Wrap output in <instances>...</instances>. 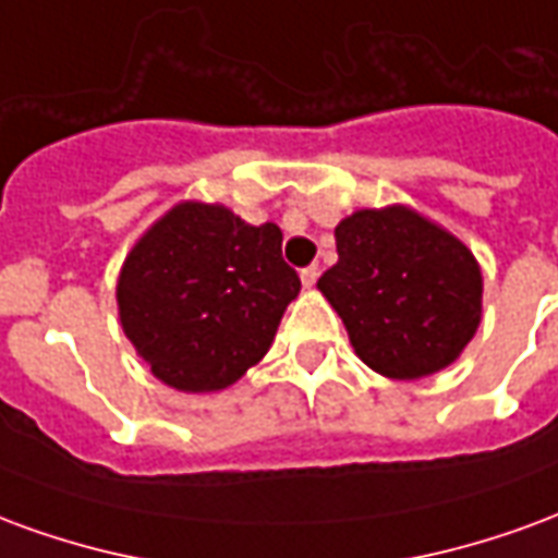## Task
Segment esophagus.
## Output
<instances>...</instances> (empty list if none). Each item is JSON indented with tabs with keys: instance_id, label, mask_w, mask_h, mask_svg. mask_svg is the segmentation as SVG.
<instances>
[{
	"instance_id": "34e87169",
	"label": "esophagus",
	"mask_w": 558,
	"mask_h": 558,
	"mask_svg": "<svg viewBox=\"0 0 558 558\" xmlns=\"http://www.w3.org/2000/svg\"><path fill=\"white\" fill-rule=\"evenodd\" d=\"M316 278H319V266H307V268H302V283H304V287H307V290H311V287H314Z\"/></svg>"
}]
</instances>
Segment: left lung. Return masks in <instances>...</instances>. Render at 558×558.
<instances>
[{"mask_svg":"<svg viewBox=\"0 0 558 558\" xmlns=\"http://www.w3.org/2000/svg\"><path fill=\"white\" fill-rule=\"evenodd\" d=\"M338 263L319 292L355 355L388 379H421L460 359L481 323L478 259L410 206L359 208L335 227Z\"/></svg>","mask_w":558,"mask_h":558,"instance_id":"8db88e82","label":"left lung"}]
</instances>
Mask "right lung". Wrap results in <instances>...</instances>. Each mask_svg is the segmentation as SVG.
Returning a JSON list of instances; mask_svg holds the SVG:
<instances>
[{
	"label": "right lung",
	"mask_w": 558,
	"mask_h": 558,
	"mask_svg": "<svg viewBox=\"0 0 558 558\" xmlns=\"http://www.w3.org/2000/svg\"><path fill=\"white\" fill-rule=\"evenodd\" d=\"M278 223L251 227L218 203H179L155 220L116 283L128 340L163 386L220 391L271 347L302 280Z\"/></svg>",
	"instance_id": "add662e5"
}]
</instances>
